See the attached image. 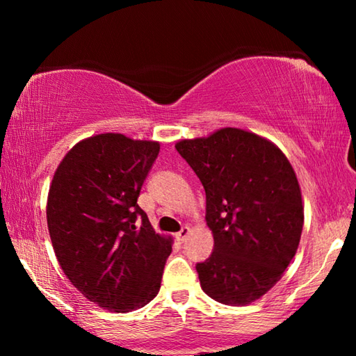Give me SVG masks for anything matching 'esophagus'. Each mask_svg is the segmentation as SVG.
I'll list each match as a JSON object with an SVG mask.
<instances>
[{
	"mask_svg": "<svg viewBox=\"0 0 356 356\" xmlns=\"http://www.w3.org/2000/svg\"><path fill=\"white\" fill-rule=\"evenodd\" d=\"M188 234H190V227H188V226H184V227L180 229V231L176 234V238L179 240L180 243H184L185 240H186V237H188Z\"/></svg>",
	"mask_w": 356,
	"mask_h": 356,
	"instance_id": "1",
	"label": "esophagus"
}]
</instances>
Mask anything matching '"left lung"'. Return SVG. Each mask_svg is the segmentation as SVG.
Wrapping results in <instances>:
<instances>
[{"mask_svg": "<svg viewBox=\"0 0 356 356\" xmlns=\"http://www.w3.org/2000/svg\"><path fill=\"white\" fill-rule=\"evenodd\" d=\"M176 149L206 190L215 245L196 264L202 291L222 305H250L281 280L298 248L305 215L293 168L273 143L240 129Z\"/></svg>", "mask_w": 356, "mask_h": 356, "instance_id": "obj_1", "label": "left lung"}]
</instances>
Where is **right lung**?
<instances>
[{
	"mask_svg": "<svg viewBox=\"0 0 356 356\" xmlns=\"http://www.w3.org/2000/svg\"><path fill=\"white\" fill-rule=\"evenodd\" d=\"M160 144L102 134L80 141L53 176L48 232L64 273L100 308L130 312L160 291L171 237L138 206Z\"/></svg>",
	"mask_w": 356,
	"mask_h": 356,
	"instance_id": "add662e5",
	"label": "right lung"
}]
</instances>
